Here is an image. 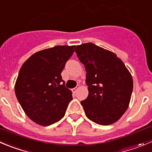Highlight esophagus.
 Listing matches in <instances>:
<instances>
[{
  "mask_svg": "<svg viewBox=\"0 0 152 152\" xmlns=\"http://www.w3.org/2000/svg\"><path fill=\"white\" fill-rule=\"evenodd\" d=\"M79 87H80V86H76V87H75V88H73V89H72V92H74V93H75V92H77V89H79Z\"/></svg>",
  "mask_w": 152,
  "mask_h": 152,
  "instance_id": "1",
  "label": "esophagus"
}]
</instances>
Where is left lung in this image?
Instances as JSON below:
<instances>
[{
	"instance_id": "left-lung-1",
	"label": "left lung",
	"mask_w": 152,
	"mask_h": 152,
	"mask_svg": "<svg viewBox=\"0 0 152 152\" xmlns=\"http://www.w3.org/2000/svg\"><path fill=\"white\" fill-rule=\"evenodd\" d=\"M75 52L86 71L89 95L81 101L89 119L101 125L118 121L129 105L133 79L116 54L93 43L77 45Z\"/></svg>"
}]
</instances>
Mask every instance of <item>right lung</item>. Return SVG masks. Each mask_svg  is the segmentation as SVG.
<instances>
[{"label":"right lung","mask_w":152,"mask_h":152,"mask_svg":"<svg viewBox=\"0 0 152 152\" xmlns=\"http://www.w3.org/2000/svg\"><path fill=\"white\" fill-rule=\"evenodd\" d=\"M75 45H58L37 52L22 65L15 86L17 99L27 116L42 126L65 115L72 92L61 72Z\"/></svg>","instance_id":"add662e5"}]
</instances>
